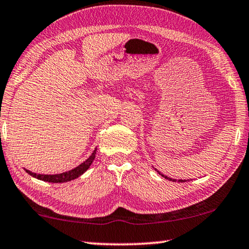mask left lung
<instances>
[{
	"instance_id": "1",
	"label": "left lung",
	"mask_w": 249,
	"mask_h": 249,
	"mask_svg": "<svg viewBox=\"0 0 249 249\" xmlns=\"http://www.w3.org/2000/svg\"><path fill=\"white\" fill-rule=\"evenodd\" d=\"M161 176H162V177H164V176H163V174H161ZM164 178H165V179H169L168 177H164ZM170 180H172V179H170ZM173 181H176V180H173ZM180 181H181V182H182V180H179V182H180Z\"/></svg>"
}]
</instances>
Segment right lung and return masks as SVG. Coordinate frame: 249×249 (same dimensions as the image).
<instances>
[{"instance_id":"1","label":"right lung","mask_w":249,"mask_h":249,"mask_svg":"<svg viewBox=\"0 0 249 249\" xmlns=\"http://www.w3.org/2000/svg\"><path fill=\"white\" fill-rule=\"evenodd\" d=\"M95 154H96V150L92 152V154L89 157L88 160L85 161L84 163H81L79 166H77L71 171L65 172V173H60V174H53V176H48V174H36L33 173L29 170H25L30 176L36 178V179L42 180V181H47V182H53V183H61V182H68V181H71L73 179H76L79 176H81L85 171H87L89 166L94 161L95 159Z\"/></svg>"}]
</instances>
